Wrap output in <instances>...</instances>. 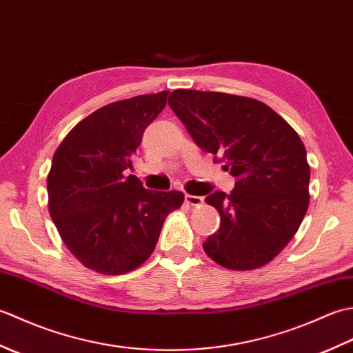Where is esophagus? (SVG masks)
Wrapping results in <instances>:
<instances>
[{
	"label": "esophagus",
	"mask_w": 353,
	"mask_h": 353,
	"mask_svg": "<svg viewBox=\"0 0 353 353\" xmlns=\"http://www.w3.org/2000/svg\"><path fill=\"white\" fill-rule=\"evenodd\" d=\"M185 200H186V203L191 205V206L203 205V197H200V196H191V194H186Z\"/></svg>",
	"instance_id": "1"
}]
</instances>
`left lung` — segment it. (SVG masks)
Segmentation results:
<instances>
[{
    "mask_svg": "<svg viewBox=\"0 0 353 353\" xmlns=\"http://www.w3.org/2000/svg\"><path fill=\"white\" fill-rule=\"evenodd\" d=\"M170 108L196 144L221 154L236 179L230 194L205 201L220 214L219 232L203 243L206 254L229 270H254L279 254L310 205V165L296 130L249 97L176 89Z\"/></svg>",
    "mask_w": 353,
    "mask_h": 353,
    "instance_id": "1",
    "label": "left lung"
}]
</instances>
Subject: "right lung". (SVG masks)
Here are the masks:
<instances>
[{
    "label": "right lung",
    "mask_w": 353,
    "mask_h": 353,
    "mask_svg": "<svg viewBox=\"0 0 353 353\" xmlns=\"http://www.w3.org/2000/svg\"><path fill=\"white\" fill-rule=\"evenodd\" d=\"M170 91L103 106L74 127L52 156L48 211L59 235L85 267L124 274L153 253L181 191H152L133 174L132 157Z\"/></svg>",
    "instance_id": "add662e5"
}]
</instances>
